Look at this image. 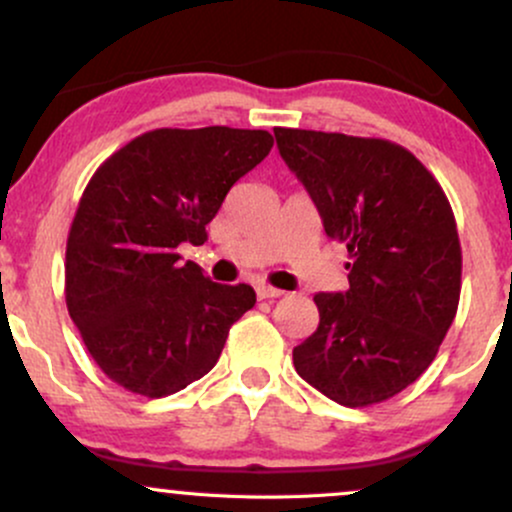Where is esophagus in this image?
Masks as SVG:
<instances>
[{
  "label": "esophagus",
  "mask_w": 512,
  "mask_h": 512,
  "mask_svg": "<svg viewBox=\"0 0 512 512\" xmlns=\"http://www.w3.org/2000/svg\"><path fill=\"white\" fill-rule=\"evenodd\" d=\"M279 296H284V291L281 289H274V286H267V284L257 286V298H260V301H272V298H279Z\"/></svg>",
  "instance_id": "1"
}]
</instances>
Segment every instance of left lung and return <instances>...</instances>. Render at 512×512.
Returning a JSON list of instances; mask_svg holds the SVG:
<instances>
[{"mask_svg":"<svg viewBox=\"0 0 512 512\" xmlns=\"http://www.w3.org/2000/svg\"><path fill=\"white\" fill-rule=\"evenodd\" d=\"M274 137L325 233L349 250V289L315 293L320 325L293 366L344 407L385 402L431 366L455 320L462 250L448 197L387 139L289 127Z\"/></svg>","mask_w":512,"mask_h":512,"instance_id":"obj_1","label":"left lung"}]
</instances>
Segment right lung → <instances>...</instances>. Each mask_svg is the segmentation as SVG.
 <instances>
[{
    "mask_svg": "<svg viewBox=\"0 0 512 512\" xmlns=\"http://www.w3.org/2000/svg\"><path fill=\"white\" fill-rule=\"evenodd\" d=\"M264 129H151L88 180L67 238L64 298L88 354L142 397L185 390L219 361L255 305L214 284L180 245H202L228 190L272 151Z\"/></svg>",
    "mask_w": 512,
    "mask_h": 512,
    "instance_id": "add662e5",
    "label": "right lung"
}]
</instances>
